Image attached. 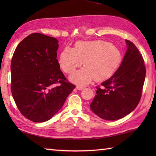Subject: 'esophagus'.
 Returning <instances> with one entry per match:
<instances>
[{"label":"esophagus","instance_id":"esophagus-1","mask_svg":"<svg viewBox=\"0 0 156 156\" xmlns=\"http://www.w3.org/2000/svg\"><path fill=\"white\" fill-rule=\"evenodd\" d=\"M84 88H85L84 86H77V87H76V88H77L78 90H83Z\"/></svg>","mask_w":156,"mask_h":156}]
</instances>
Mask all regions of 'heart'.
I'll return each mask as SVG.
<instances>
[{"mask_svg": "<svg viewBox=\"0 0 156 156\" xmlns=\"http://www.w3.org/2000/svg\"><path fill=\"white\" fill-rule=\"evenodd\" d=\"M122 60L120 50L111 43L95 40L76 42L74 49L65 48L59 55V63L67 74L74 72L83 64L85 66L69 77V80L80 85L88 84L95 78L102 81L115 72Z\"/></svg>", "mask_w": 156, "mask_h": 156, "instance_id": "obj_1", "label": "heart"}]
</instances>
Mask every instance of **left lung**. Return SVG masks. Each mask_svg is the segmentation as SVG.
<instances>
[{
	"instance_id": "1",
	"label": "left lung",
	"mask_w": 156,
	"mask_h": 156,
	"mask_svg": "<svg viewBox=\"0 0 156 156\" xmlns=\"http://www.w3.org/2000/svg\"><path fill=\"white\" fill-rule=\"evenodd\" d=\"M127 50L121 66L111 77L97 87L90 103L94 114L105 120H118L136 108L145 78L143 57L136 46L126 40Z\"/></svg>"
}]
</instances>
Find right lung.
Wrapping results in <instances>:
<instances>
[{"mask_svg": "<svg viewBox=\"0 0 156 156\" xmlns=\"http://www.w3.org/2000/svg\"><path fill=\"white\" fill-rule=\"evenodd\" d=\"M58 46V39L35 33L20 42L13 54L12 95L19 111L31 121L49 120L76 87L61 71Z\"/></svg>", "mask_w": 156, "mask_h": 156, "instance_id": "obj_1", "label": "right lung"}]
</instances>
